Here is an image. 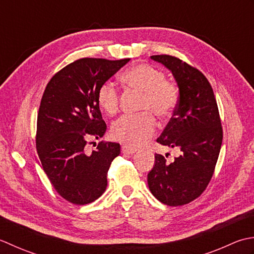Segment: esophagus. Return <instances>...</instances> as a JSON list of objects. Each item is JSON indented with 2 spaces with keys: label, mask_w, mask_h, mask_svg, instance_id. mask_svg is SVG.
Here are the masks:
<instances>
[{
  "label": "esophagus",
  "mask_w": 254,
  "mask_h": 254,
  "mask_svg": "<svg viewBox=\"0 0 254 254\" xmlns=\"http://www.w3.org/2000/svg\"><path fill=\"white\" fill-rule=\"evenodd\" d=\"M136 151H137L136 148L129 146V144H123V147H122V152H123V153L132 154V153H134Z\"/></svg>",
  "instance_id": "esophagus-1"
}]
</instances>
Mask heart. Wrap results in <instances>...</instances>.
<instances>
[{
	"label": "heart",
	"instance_id": "b5f03b06",
	"mask_svg": "<svg viewBox=\"0 0 254 254\" xmlns=\"http://www.w3.org/2000/svg\"><path fill=\"white\" fill-rule=\"evenodd\" d=\"M123 84L128 89L142 93L140 111H150L160 118L168 117L177 106L179 89L172 82L165 80L162 71L149 64H140L124 72ZM98 105L107 115H114L120 106V95L110 83H104L97 91ZM150 112L138 115H127L117 120L112 127V136L117 141L132 147L146 144L156 130L157 123Z\"/></svg>",
	"mask_w": 254,
	"mask_h": 254
}]
</instances>
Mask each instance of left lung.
Wrapping results in <instances>:
<instances>
[{"label":"left lung","instance_id":"left-lung-1","mask_svg":"<svg viewBox=\"0 0 254 254\" xmlns=\"http://www.w3.org/2000/svg\"><path fill=\"white\" fill-rule=\"evenodd\" d=\"M151 59L172 72L180 93L173 117L157 141L179 147L182 153L171 163L157 153L148 185L161 203L181 206L197 198L214 174L222 142L218 106L200 71L169 55L151 56Z\"/></svg>","mask_w":254,"mask_h":254}]
</instances>
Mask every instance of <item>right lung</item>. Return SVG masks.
<instances>
[{
  "label": "right lung",
  "instance_id": "right-lung-1",
  "mask_svg": "<svg viewBox=\"0 0 254 254\" xmlns=\"http://www.w3.org/2000/svg\"><path fill=\"white\" fill-rule=\"evenodd\" d=\"M130 59H79L51 77L41 98L36 148L55 190L72 204L85 205L105 192L111 163L120 143L103 142L86 150L87 139L106 131L97 91Z\"/></svg>",
  "mask_w": 254,
  "mask_h": 254
}]
</instances>
